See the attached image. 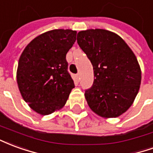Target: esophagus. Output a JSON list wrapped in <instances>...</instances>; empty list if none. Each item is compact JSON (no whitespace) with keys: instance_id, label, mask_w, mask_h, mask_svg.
I'll return each mask as SVG.
<instances>
[{"instance_id":"1","label":"esophagus","mask_w":153,"mask_h":153,"mask_svg":"<svg viewBox=\"0 0 153 153\" xmlns=\"http://www.w3.org/2000/svg\"><path fill=\"white\" fill-rule=\"evenodd\" d=\"M76 79H77V80L79 79V73L77 74H76Z\"/></svg>"}]
</instances>
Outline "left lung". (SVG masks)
<instances>
[{
  "instance_id": "8db88e82",
  "label": "left lung",
  "mask_w": 153,
  "mask_h": 153,
  "mask_svg": "<svg viewBox=\"0 0 153 153\" xmlns=\"http://www.w3.org/2000/svg\"><path fill=\"white\" fill-rule=\"evenodd\" d=\"M77 42L93 65L94 80L85 98L102 117H117L130 107L141 83L137 58L120 36L105 29L79 32Z\"/></svg>"
}]
</instances>
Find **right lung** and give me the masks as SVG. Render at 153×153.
I'll list each match as a JSON object with an SVG mask.
<instances>
[{"instance_id":"obj_1","label":"right lung","mask_w":153,"mask_h":153,"mask_svg":"<svg viewBox=\"0 0 153 153\" xmlns=\"http://www.w3.org/2000/svg\"><path fill=\"white\" fill-rule=\"evenodd\" d=\"M76 34L70 29L44 33L28 43L20 56L19 89L25 102L41 115L63 107L74 88L66 54L75 42Z\"/></svg>"}]
</instances>
